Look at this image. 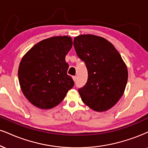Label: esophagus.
Masks as SVG:
<instances>
[{"mask_svg": "<svg viewBox=\"0 0 148 148\" xmlns=\"http://www.w3.org/2000/svg\"><path fill=\"white\" fill-rule=\"evenodd\" d=\"M73 79L74 82H76V79H77V77H76V76H73Z\"/></svg>", "mask_w": 148, "mask_h": 148, "instance_id": "esophagus-1", "label": "esophagus"}]
</instances>
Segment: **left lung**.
Returning a JSON list of instances; mask_svg holds the SVG:
<instances>
[{
	"instance_id": "obj_1",
	"label": "left lung",
	"mask_w": 148,
	"mask_h": 148,
	"mask_svg": "<svg viewBox=\"0 0 148 148\" xmlns=\"http://www.w3.org/2000/svg\"><path fill=\"white\" fill-rule=\"evenodd\" d=\"M78 57L88 70V80L78 90L82 101L97 112L114 106L124 93L127 66L114 45L104 38L82 34L74 38Z\"/></svg>"
}]
</instances>
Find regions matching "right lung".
<instances>
[{
  "mask_svg": "<svg viewBox=\"0 0 148 148\" xmlns=\"http://www.w3.org/2000/svg\"><path fill=\"white\" fill-rule=\"evenodd\" d=\"M72 46L69 36H55L36 44L22 58L18 72L20 86L25 97L36 107H56L73 87L65 60Z\"/></svg>",
  "mask_w": 148,
  "mask_h": 148,
  "instance_id": "1",
  "label": "right lung"
}]
</instances>
